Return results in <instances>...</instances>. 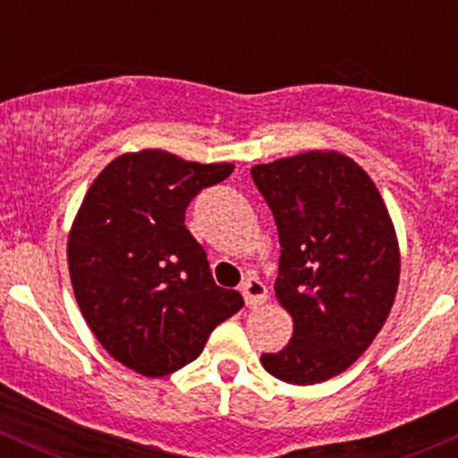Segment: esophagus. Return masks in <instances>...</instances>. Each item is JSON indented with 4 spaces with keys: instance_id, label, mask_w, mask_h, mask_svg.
<instances>
[{
    "instance_id": "obj_1",
    "label": "esophagus",
    "mask_w": 458,
    "mask_h": 458,
    "mask_svg": "<svg viewBox=\"0 0 458 458\" xmlns=\"http://www.w3.org/2000/svg\"><path fill=\"white\" fill-rule=\"evenodd\" d=\"M242 294H243V299H246L248 306L257 308V306H261V303H266L267 288L261 279L250 276V279H246L242 284Z\"/></svg>"
}]
</instances>
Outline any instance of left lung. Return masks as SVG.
Instances as JSON below:
<instances>
[{"instance_id":"obj_1","label":"left lung","mask_w":458,"mask_h":458,"mask_svg":"<svg viewBox=\"0 0 458 458\" xmlns=\"http://www.w3.org/2000/svg\"><path fill=\"white\" fill-rule=\"evenodd\" d=\"M250 174L279 230L275 293L294 321L263 368L294 386L327 381L366 352L394 303L390 215L366 170L339 152H301Z\"/></svg>"}]
</instances>
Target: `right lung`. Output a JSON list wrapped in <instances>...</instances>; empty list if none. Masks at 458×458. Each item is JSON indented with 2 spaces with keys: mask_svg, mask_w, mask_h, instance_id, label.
Listing matches in <instances>:
<instances>
[{
  "mask_svg": "<svg viewBox=\"0 0 458 458\" xmlns=\"http://www.w3.org/2000/svg\"><path fill=\"white\" fill-rule=\"evenodd\" d=\"M233 164H195L164 150L122 155L84 197L68 267L86 323L131 370L164 377L201 354L210 332L243 308L212 279L186 208L230 177Z\"/></svg>",
  "mask_w": 458,
  "mask_h": 458,
  "instance_id": "1",
  "label": "right lung"
}]
</instances>
